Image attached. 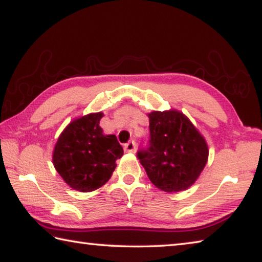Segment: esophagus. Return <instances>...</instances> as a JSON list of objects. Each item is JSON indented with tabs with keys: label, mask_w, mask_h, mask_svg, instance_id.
<instances>
[{
	"label": "esophagus",
	"mask_w": 262,
	"mask_h": 262,
	"mask_svg": "<svg viewBox=\"0 0 262 262\" xmlns=\"http://www.w3.org/2000/svg\"><path fill=\"white\" fill-rule=\"evenodd\" d=\"M123 149H125L126 152H134L135 149H136V144L134 141H130L128 142V143L125 144V147H123Z\"/></svg>",
	"instance_id": "34e87169"
}]
</instances>
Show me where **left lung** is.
I'll list each match as a JSON object with an SVG mask.
<instances>
[{"instance_id":"1","label":"left lung","mask_w":262,"mask_h":262,"mask_svg":"<svg viewBox=\"0 0 262 262\" xmlns=\"http://www.w3.org/2000/svg\"><path fill=\"white\" fill-rule=\"evenodd\" d=\"M148 118L149 148L137 157L150 181L167 193L188 189L208 161L205 137L180 111H152Z\"/></svg>"}]
</instances>
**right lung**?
<instances>
[{
  "label": "right lung",
  "mask_w": 262,
  "mask_h": 262,
  "mask_svg": "<svg viewBox=\"0 0 262 262\" xmlns=\"http://www.w3.org/2000/svg\"><path fill=\"white\" fill-rule=\"evenodd\" d=\"M103 113L74 119L61 133L53 150V165L69 187L92 192L107 183L123 149L115 135L99 126Z\"/></svg>",
  "instance_id": "add662e5"
}]
</instances>
